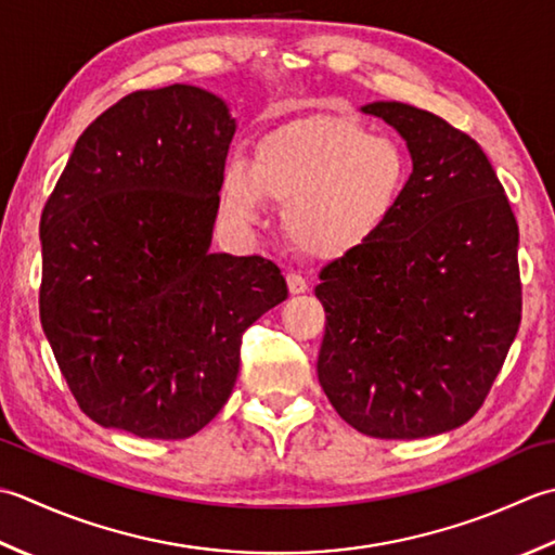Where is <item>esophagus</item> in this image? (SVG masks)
I'll list each match as a JSON object with an SVG mask.
<instances>
[{"mask_svg": "<svg viewBox=\"0 0 555 555\" xmlns=\"http://www.w3.org/2000/svg\"><path fill=\"white\" fill-rule=\"evenodd\" d=\"M287 285H289V292H292V294H301V292L309 289V282L304 280L299 273H289V275H287Z\"/></svg>", "mask_w": 555, "mask_h": 555, "instance_id": "esophagus-1", "label": "esophagus"}]
</instances>
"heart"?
Wrapping results in <instances>:
<instances>
[{
  "mask_svg": "<svg viewBox=\"0 0 555 555\" xmlns=\"http://www.w3.org/2000/svg\"><path fill=\"white\" fill-rule=\"evenodd\" d=\"M412 179L404 151L345 117L282 127L256 145L251 165L230 163L220 206L251 224L263 196L285 206L292 242L319 256L354 251L388 228Z\"/></svg>",
  "mask_w": 555,
  "mask_h": 555,
  "instance_id": "heart-1",
  "label": "heart"
}]
</instances>
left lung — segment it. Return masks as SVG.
<instances>
[{
    "label": "left lung",
    "mask_w": 555,
    "mask_h": 555,
    "mask_svg": "<svg viewBox=\"0 0 555 555\" xmlns=\"http://www.w3.org/2000/svg\"><path fill=\"white\" fill-rule=\"evenodd\" d=\"M361 109L414 169L388 228L321 270L319 380L361 434L436 436L479 412L522 321L517 220L469 133L404 103Z\"/></svg>",
    "instance_id": "8db88e82"
}]
</instances>
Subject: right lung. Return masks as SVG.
I'll return each mask as SVG.
<instances>
[{
	"label": "right lung",
	"instance_id": "add662e5",
	"mask_svg": "<svg viewBox=\"0 0 555 555\" xmlns=\"http://www.w3.org/2000/svg\"><path fill=\"white\" fill-rule=\"evenodd\" d=\"M234 119L218 95L135 90L78 135L40 215V323L78 406L179 440L215 420L242 335L287 299L263 256L210 254Z\"/></svg>",
	"mask_w": 555,
	"mask_h": 555
}]
</instances>
